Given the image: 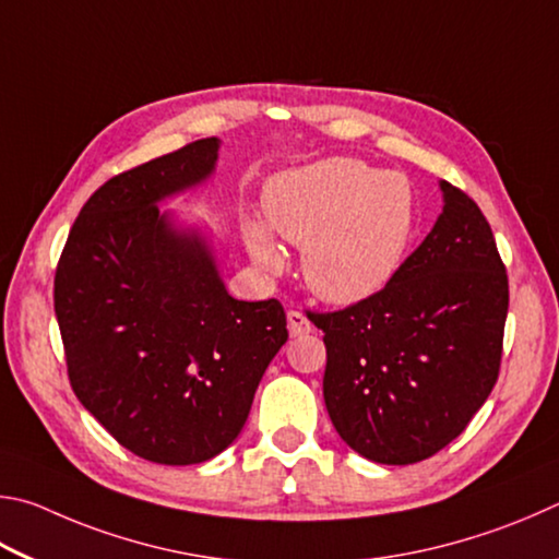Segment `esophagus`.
Here are the masks:
<instances>
[{
	"label": "esophagus",
	"instance_id": "obj_1",
	"mask_svg": "<svg viewBox=\"0 0 559 559\" xmlns=\"http://www.w3.org/2000/svg\"><path fill=\"white\" fill-rule=\"evenodd\" d=\"M287 326H289V334L292 336H305V334H311L314 331V326H311V321L301 314V311L292 309L287 314Z\"/></svg>",
	"mask_w": 559,
	"mask_h": 559
}]
</instances>
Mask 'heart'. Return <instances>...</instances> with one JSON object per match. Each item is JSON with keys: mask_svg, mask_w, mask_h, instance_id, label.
Masks as SVG:
<instances>
[{"mask_svg": "<svg viewBox=\"0 0 559 559\" xmlns=\"http://www.w3.org/2000/svg\"><path fill=\"white\" fill-rule=\"evenodd\" d=\"M264 215L274 233L305 248L307 287L331 305H356L390 285L415 235V191L403 174L358 159H326L272 179ZM248 245L262 270H280L282 250L262 225Z\"/></svg>", "mask_w": 559, "mask_h": 559, "instance_id": "b5f03b06", "label": "heart"}]
</instances>
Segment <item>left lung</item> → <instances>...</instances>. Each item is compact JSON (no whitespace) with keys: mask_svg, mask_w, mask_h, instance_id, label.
Returning <instances> with one entry per match:
<instances>
[{"mask_svg":"<svg viewBox=\"0 0 559 559\" xmlns=\"http://www.w3.org/2000/svg\"><path fill=\"white\" fill-rule=\"evenodd\" d=\"M444 211L390 285L324 331V400L341 439L378 464H415L464 432L498 380L508 274L486 215L442 181Z\"/></svg>","mask_w":559,"mask_h":559,"instance_id":"obj_1","label":"left lung"}]
</instances>
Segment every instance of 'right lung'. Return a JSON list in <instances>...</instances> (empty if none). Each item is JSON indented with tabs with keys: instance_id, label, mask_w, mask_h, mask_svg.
I'll return each mask as SVG.
<instances>
[{
	"instance_id": "right-lung-1",
	"label": "right lung",
	"mask_w": 559,
	"mask_h": 559,
	"mask_svg": "<svg viewBox=\"0 0 559 559\" xmlns=\"http://www.w3.org/2000/svg\"><path fill=\"white\" fill-rule=\"evenodd\" d=\"M215 159L218 140L205 136L112 176L85 201L56 267L75 397L154 464H201L233 444L289 336L277 299H233L209 245L159 215L156 203L201 183Z\"/></svg>"
}]
</instances>
